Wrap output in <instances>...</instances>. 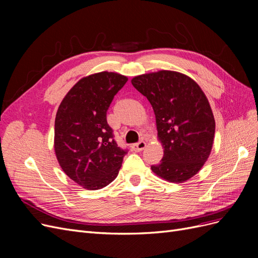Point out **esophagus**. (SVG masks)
I'll list each match as a JSON object with an SVG mask.
<instances>
[{"label": "esophagus", "instance_id": "1", "mask_svg": "<svg viewBox=\"0 0 258 258\" xmlns=\"http://www.w3.org/2000/svg\"><path fill=\"white\" fill-rule=\"evenodd\" d=\"M145 146H146V143L144 141H140L138 143L132 144L131 147H132V150H134L135 152H141V151L144 150Z\"/></svg>", "mask_w": 258, "mask_h": 258}]
</instances>
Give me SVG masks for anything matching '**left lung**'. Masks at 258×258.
Wrapping results in <instances>:
<instances>
[{
    "instance_id": "8db88e82",
    "label": "left lung",
    "mask_w": 258,
    "mask_h": 258,
    "mask_svg": "<svg viewBox=\"0 0 258 258\" xmlns=\"http://www.w3.org/2000/svg\"><path fill=\"white\" fill-rule=\"evenodd\" d=\"M131 83L152 104L165 148L152 171L169 182L187 181L205 165L213 145L215 120L206 95L190 77L174 71L139 75Z\"/></svg>"
}]
</instances>
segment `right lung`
<instances>
[{
	"mask_svg": "<svg viewBox=\"0 0 258 258\" xmlns=\"http://www.w3.org/2000/svg\"><path fill=\"white\" fill-rule=\"evenodd\" d=\"M126 76L100 72L84 77L70 90L54 120V152L64 173L84 188H103L116 178L122 150L114 140L106 112Z\"/></svg>",
	"mask_w": 258,
	"mask_h": 258,
	"instance_id": "1",
	"label": "right lung"
}]
</instances>
